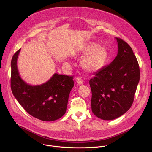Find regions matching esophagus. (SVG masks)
<instances>
[{
    "label": "esophagus",
    "mask_w": 152,
    "mask_h": 152,
    "mask_svg": "<svg viewBox=\"0 0 152 152\" xmlns=\"http://www.w3.org/2000/svg\"><path fill=\"white\" fill-rule=\"evenodd\" d=\"M76 82L79 85H82L83 83V81L82 80V79L80 77H78L76 78Z\"/></svg>",
    "instance_id": "esophagus-1"
}]
</instances>
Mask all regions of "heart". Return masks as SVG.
Here are the masks:
<instances>
[{"label":"heart","mask_w":152,"mask_h":152,"mask_svg":"<svg viewBox=\"0 0 152 152\" xmlns=\"http://www.w3.org/2000/svg\"><path fill=\"white\" fill-rule=\"evenodd\" d=\"M79 53H86L80 59L81 66L90 72H96L105 67L109 61L107 49L98 43H84L79 48Z\"/></svg>","instance_id":"heart-1"}]
</instances>
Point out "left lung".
<instances>
[{
	"instance_id": "left-lung-1",
	"label": "left lung",
	"mask_w": 152,
	"mask_h": 152,
	"mask_svg": "<svg viewBox=\"0 0 152 152\" xmlns=\"http://www.w3.org/2000/svg\"><path fill=\"white\" fill-rule=\"evenodd\" d=\"M118 53L114 61L90 80L93 113L104 120L115 119L131 107L140 81V67L132 48L116 37Z\"/></svg>"
}]
</instances>
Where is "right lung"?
I'll list each match as a JSON object with an SVG mask.
<instances>
[{
    "instance_id": "add662e5",
    "label": "right lung",
    "mask_w": 152,
    "mask_h": 152,
    "mask_svg": "<svg viewBox=\"0 0 152 152\" xmlns=\"http://www.w3.org/2000/svg\"><path fill=\"white\" fill-rule=\"evenodd\" d=\"M20 49L11 60V87L13 95L25 110L40 120L52 121L66 112L73 77L55 73L46 82L32 86L20 76L17 61Z\"/></svg>"
}]
</instances>
